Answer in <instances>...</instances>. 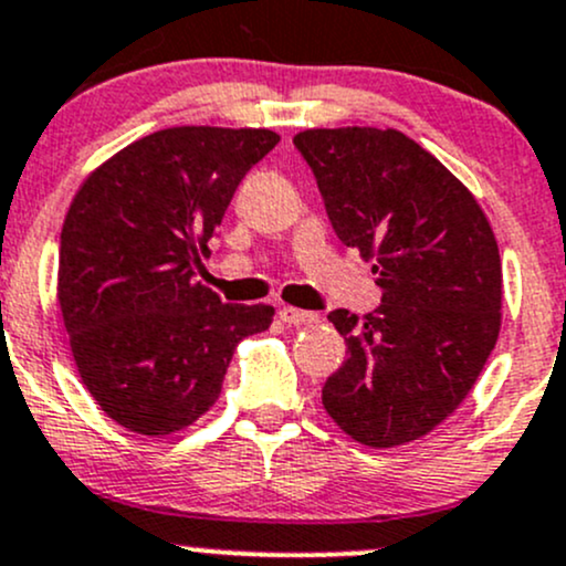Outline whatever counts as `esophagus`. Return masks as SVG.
Returning a JSON list of instances; mask_svg holds the SVG:
<instances>
[{"label":"esophagus","instance_id":"1","mask_svg":"<svg viewBox=\"0 0 566 566\" xmlns=\"http://www.w3.org/2000/svg\"><path fill=\"white\" fill-rule=\"evenodd\" d=\"M279 319L287 322V325H295V327L319 325V314H316V312H303V308H293V306L279 308Z\"/></svg>","mask_w":566,"mask_h":566}]
</instances>
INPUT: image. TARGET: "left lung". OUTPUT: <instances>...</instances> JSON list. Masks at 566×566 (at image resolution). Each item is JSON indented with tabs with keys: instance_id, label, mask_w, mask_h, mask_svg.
Returning a JSON list of instances; mask_svg holds the SVG:
<instances>
[{
	"instance_id": "left-lung-1",
	"label": "left lung",
	"mask_w": 566,
	"mask_h": 566,
	"mask_svg": "<svg viewBox=\"0 0 566 566\" xmlns=\"http://www.w3.org/2000/svg\"><path fill=\"white\" fill-rule=\"evenodd\" d=\"M293 142L335 233L374 260L384 293L365 316L327 314L349 354L322 406L357 443H411L457 411L496 344L494 231L473 192L395 128H306Z\"/></svg>"
}]
</instances>
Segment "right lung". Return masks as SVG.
<instances>
[{
	"mask_svg": "<svg viewBox=\"0 0 566 566\" xmlns=\"http://www.w3.org/2000/svg\"><path fill=\"white\" fill-rule=\"evenodd\" d=\"M269 128L177 126L142 136L80 185L61 228L59 306L96 406L147 438L185 430L220 397L241 338L273 306L222 303L196 279Z\"/></svg>",
	"mask_w": 566,
	"mask_h": 566,
	"instance_id": "obj_1",
	"label": "right lung"
}]
</instances>
